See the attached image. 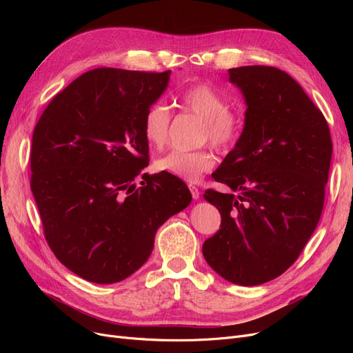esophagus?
I'll list each match as a JSON object with an SVG mask.
<instances>
[{
  "label": "esophagus",
  "mask_w": 353,
  "mask_h": 353,
  "mask_svg": "<svg viewBox=\"0 0 353 353\" xmlns=\"http://www.w3.org/2000/svg\"><path fill=\"white\" fill-rule=\"evenodd\" d=\"M189 189H190V192H192L193 199H194V200H199V197H200V192H199V189H197L196 186H193V184H190Z\"/></svg>",
  "instance_id": "1"
}]
</instances>
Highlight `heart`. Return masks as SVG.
<instances>
[{
    "instance_id": "heart-1",
    "label": "heart",
    "mask_w": 353,
    "mask_h": 353,
    "mask_svg": "<svg viewBox=\"0 0 353 353\" xmlns=\"http://www.w3.org/2000/svg\"><path fill=\"white\" fill-rule=\"evenodd\" d=\"M180 105L200 117L203 121L201 137L208 140L219 150H228L240 136L242 121L229 110V103L209 84H196L188 88L180 97ZM170 114L163 104H154L145 111L143 119V134L148 145L157 150L164 147L169 139ZM214 165L212 152L201 148L194 152L174 150L160 157L154 167L156 170L173 174L184 181L194 183L203 173Z\"/></svg>"
}]
</instances>
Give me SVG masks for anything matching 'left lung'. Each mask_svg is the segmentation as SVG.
<instances>
[{"mask_svg":"<svg viewBox=\"0 0 353 353\" xmlns=\"http://www.w3.org/2000/svg\"><path fill=\"white\" fill-rule=\"evenodd\" d=\"M242 91L243 132L213 173L234 193L203 194L221 214L203 256L223 279L266 283L286 272L318 226L332 140L322 111L288 72L268 65L229 70Z\"/></svg>","mask_w":353,"mask_h":353,"instance_id":"8db88e82","label":"left lung"}]
</instances>
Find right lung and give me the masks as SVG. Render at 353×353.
Segmentation results:
<instances>
[{"mask_svg":"<svg viewBox=\"0 0 353 353\" xmlns=\"http://www.w3.org/2000/svg\"><path fill=\"white\" fill-rule=\"evenodd\" d=\"M164 72L94 68L68 84L32 133L31 192L55 257L83 279L124 281L150 257L157 229L192 193L148 165L143 119L169 85Z\"/></svg>","mask_w":353,"mask_h":353,"instance_id":"add662e5","label":"right lung"}]
</instances>
